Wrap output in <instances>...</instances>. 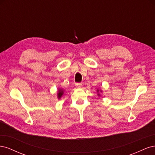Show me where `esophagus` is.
Listing matches in <instances>:
<instances>
[{"instance_id":"34e87169","label":"esophagus","mask_w":155,"mask_h":155,"mask_svg":"<svg viewBox=\"0 0 155 155\" xmlns=\"http://www.w3.org/2000/svg\"><path fill=\"white\" fill-rule=\"evenodd\" d=\"M76 86L77 87H78V88H81V87H82V84H81V83H76Z\"/></svg>"}]
</instances>
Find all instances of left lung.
Returning <instances> with one entry per match:
<instances>
[{
    "mask_svg": "<svg viewBox=\"0 0 155 155\" xmlns=\"http://www.w3.org/2000/svg\"><path fill=\"white\" fill-rule=\"evenodd\" d=\"M101 92H102V91L101 90H99V89H97V95L98 96H100L101 95H100V93Z\"/></svg>",
    "mask_w": 155,
    "mask_h": 155,
    "instance_id": "obj_1",
    "label": "left lung"
}]
</instances>
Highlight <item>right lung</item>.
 <instances>
[{
	"mask_svg": "<svg viewBox=\"0 0 155 155\" xmlns=\"http://www.w3.org/2000/svg\"><path fill=\"white\" fill-rule=\"evenodd\" d=\"M64 91L63 90V88H58L57 95H58V98L59 100L62 97V96L64 94Z\"/></svg>",
	"mask_w": 155,
	"mask_h": 155,
	"instance_id": "1",
	"label": "right lung"
}]
</instances>
